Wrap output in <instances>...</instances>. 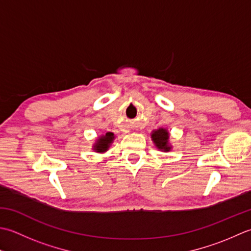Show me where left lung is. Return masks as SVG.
Instances as JSON below:
<instances>
[{"mask_svg": "<svg viewBox=\"0 0 251 251\" xmlns=\"http://www.w3.org/2000/svg\"><path fill=\"white\" fill-rule=\"evenodd\" d=\"M151 139L154 145L161 151H170L172 150V145L170 144V133L165 127L151 131Z\"/></svg>", "mask_w": 251, "mask_h": 251, "instance_id": "left-lung-1", "label": "left lung"}]
</instances>
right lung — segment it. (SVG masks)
<instances>
[{"mask_svg": "<svg viewBox=\"0 0 251 251\" xmlns=\"http://www.w3.org/2000/svg\"><path fill=\"white\" fill-rule=\"evenodd\" d=\"M116 139V135L112 132H107L106 134H103L97 137L95 140L93 146H92V150L95 152H99V154H103L109 150L110 145L114 143Z\"/></svg>", "mask_w": 251, "mask_h": 251, "instance_id": "obj_1", "label": "right lung"}]
</instances>
